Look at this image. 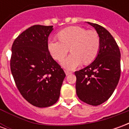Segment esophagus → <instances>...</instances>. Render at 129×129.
Segmentation results:
<instances>
[{"instance_id":"34e87169","label":"esophagus","mask_w":129,"mask_h":129,"mask_svg":"<svg viewBox=\"0 0 129 129\" xmlns=\"http://www.w3.org/2000/svg\"><path fill=\"white\" fill-rule=\"evenodd\" d=\"M65 73H66V75H69L70 74H72V73L70 72V71H68V70H65Z\"/></svg>"}]
</instances>
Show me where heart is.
I'll return each mask as SVG.
<instances>
[{"instance_id":"heart-1","label":"heart","mask_w":129,"mask_h":129,"mask_svg":"<svg viewBox=\"0 0 129 129\" xmlns=\"http://www.w3.org/2000/svg\"><path fill=\"white\" fill-rule=\"evenodd\" d=\"M58 37L59 40L48 41V50L54 59L61 61L70 48L72 53L61 61V66L67 70L75 69L82 62L84 64L91 63L100 50V37L94 30L71 26L61 30Z\"/></svg>"}]
</instances>
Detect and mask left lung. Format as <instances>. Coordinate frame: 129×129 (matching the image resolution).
<instances>
[{
  "instance_id": "1",
  "label": "left lung",
  "mask_w": 129,
  "mask_h": 129,
  "mask_svg": "<svg viewBox=\"0 0 129 129\" xmlns=\"http://www.w3.org/2000/svg\"><path fill=\"white\" fill-rule=\"evenodd\" d=\"M100 37V48L96 58L89 66L76 71V92L84 102L98 106L110 98L120 77V51L107 29L88 22Z\"/></svg>"
}]
</instances>
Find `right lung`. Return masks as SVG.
I'll return each instance as SVG.
<instances>
[{
  "mask_svg": "<svg viewBox=\"0 0 129 129\" xmlns=\"http://www.w3.org/2000/svg\"><path fill=\"white\" fill-rule=\"evenodd\" d=\"M53 29V26L33 25L16 39L12 48L10 68L16 85L22 96L39 108L58 101L66 77L48 50Z\"/></svg>",
  "mask_w": 129,
  "mask_h": 129,
  "instance_id": "add662e5",
  "label": "right lung"
}]
</instances>
